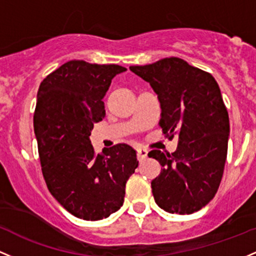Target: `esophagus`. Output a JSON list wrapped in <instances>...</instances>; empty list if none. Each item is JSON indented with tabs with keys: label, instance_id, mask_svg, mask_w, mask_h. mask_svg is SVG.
<instances>
[{
	"label": "esophagus",
	"instance_id": "34e87169",
	"mask_svg": "<svg viewBox=\"0 0 256 256\" xmlns=\"http://www.w3.org/2000/svg\"><path fill=\"white\" fill-rule=\"evenodd\" d=\"M137 156H138L140 160L146 159L148 156V150H144V148H138V150H137Z\"/></svg>",
	"mask_w": 256,
	"mask_h": 256
}]
</instances>
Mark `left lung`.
<instances>
[{
    "instance_id": "1",
    "label": "left lung",
    "mask_w": 256,
    "mask_h": 256,
    "mask_svg": "<svg viewBox=\"0 0 256 256\" xmlns=\"http://www.w3.org/2000/svg\"><path fill=\"white\" fill-rule=\"evenodd\" d=\"M130 70L158 94L165 137L178 136L174 153H148L162 165L152 181L156 203L171 214H193L214 198L222 178L230 120L220 87L210 72L178 57Z\"/></svg>"
}]
</instances>
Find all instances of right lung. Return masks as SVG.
<instances>
[{"label":"right lung","instance_id":"obj_1","mask_svg":"<svg viewBox=\"0 0 256 256\" xmlns=\"http://www.w3.org/2000/svg\"><path fill=\"white\" fill-rule=\"evenodd\" d=\"M116 64L70 60L47 75L38 92L34 131L50 194L78 218L97 221L118 212L138 166L136 150L120 143L96 153L90 136L104 118L103 97Z\"/></svg>","mask_w":256,"mask_h":256}]
</instances>
